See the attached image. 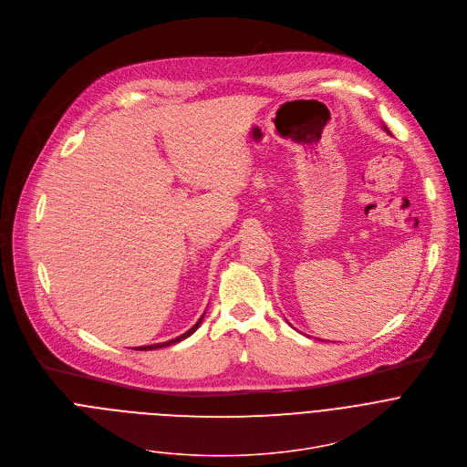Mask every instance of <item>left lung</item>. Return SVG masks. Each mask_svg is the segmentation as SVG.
I'll return each instance as SVG.
<instances>
[{
	"mask_svg": "<svg viewBox=\"0 0 467 467\" xmlns=\"http://www.w3.org/2000/svg\"><path fill=\"white\" fill-rule=\"evenodd\" d=\"M384 130H386V132H388V134H389V129H388V127H384Z\"/></svg>",
	"mask_w": 467,
	"mask_h": 467,
	"instance_id": "8db88e82",
	"label": "left lung"
}]
</instances>
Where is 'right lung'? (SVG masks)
Masks as SVG:
<instances>
[{"label": "right lung", "instance_id": "obj_1", "mask_svg": "<svg viewBox=\"0 0 467 467\" xmlns=\"http://www.w3.org/2000/svg\"><path fill=\"white\" fill-rule=\"evenodd\" d=\"M203 317H205V313L200 317V320L189 329V331H185L183 335H180V337H176V338H172V340H167V342H161V344H152V346H141V348H134V349H138V351H152V349H161V348H169V346H172V344H178V342H182V340H185V338H189L198 327H200V324H202V320H203Z\"/></svg>", "mask_w": 467, "mask_h": 467}]
</instances>
